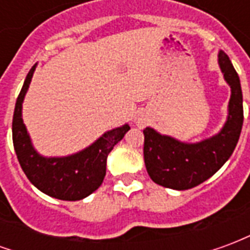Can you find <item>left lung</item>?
Masks as SVG:
<instances>
[{
    "label": "left lung",
    "instance_id": "1",
    "mask_svg": "<svg viewBox=\"0 0 250 250\" xmlns=\"http://www.w3.org/2000/svg\"><path fill=\"white\" fill-rule=\"evenodd\" d=\"M218 62L224 77L231 88L229 116L217 135L188 145L158 134L150 127L145 134V163L155 184L174 190L195 188L220 170L237 146L244 122L240 77L225 52H220Z\"/></svg>",
    "mask_w": 250,
    "mask_h": 250
}]
</instances>
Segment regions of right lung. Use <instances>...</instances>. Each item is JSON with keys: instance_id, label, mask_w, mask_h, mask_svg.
I'll use <instances>...</instances> for the list:
<instances>
[{"instance_id": "add662e5", "label": "right lung", "mask_w": 250, "mask_h": 250, "mask_svg": "<svg viewBox=\"0 0 250 250\" xmlns=\"http://www.w3.org/2000/svg\"><path fill=\"white\" fill-rule=\"evenodd\" d=\"M36 69L26 75L14 107L12 134L13 146L21 168L40 191L62 201H79L92 194L103 184L107 157L114 146L123 139L130 125H125L105 132L92 146L64 158H44L35 151L21 118L22 100Z\"/></svg>"}]
</instances>
